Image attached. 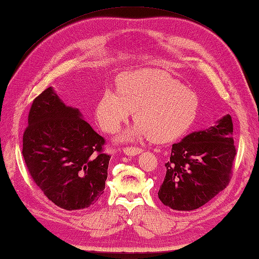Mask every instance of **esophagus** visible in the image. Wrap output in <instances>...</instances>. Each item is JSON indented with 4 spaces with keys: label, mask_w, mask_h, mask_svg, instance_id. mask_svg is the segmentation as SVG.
I'll return each instance as SVG.
<instances>
[{
    "label": "esophagus",
    "mask_w": 259,
    "mask_h": 259,
    "mask_svg": "<svg viewBox=\"0 0 259 259\" xmlns=\"http://www.w3.org/2000/svg\"><path fill=\"white\" fill-rule=\"evenodd\" d=\"M123 152L125 153L126 156H137L139 155V153L142 152V149L141 148H138V147H126L123 149Z\"/></svg>",
    "instance_id": "obj_1"
}]
</instances>
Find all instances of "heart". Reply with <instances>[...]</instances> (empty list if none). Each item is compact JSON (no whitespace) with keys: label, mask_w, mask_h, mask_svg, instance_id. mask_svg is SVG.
Segmentation results:
<instances>
[{"label":"heart","mask_w":259,"mask_h":259,"mask_svg":"<svg viewBox=\"0 0 259 259\" xmlns=\"http://www.w3.org/2000/svg\"><path fill=\"white\" fill-rule=\"evenodd\" d=\"M198 97L179 81L159 70L121 74L118 90L106 89L96 106V120L103 131L114 134L135 110L136 123L121 137L137 140L149 137L164 142L183 135L196 119Z\"/></svg>","instance_id":"b5f03b06"}]
</instances>
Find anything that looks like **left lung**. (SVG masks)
<instances>
[{
  "instance_id": "obj_1",
  "label": "left lung",
  "mask_w": 259,
  "mask_h": 259,
  "mask_svg": "<svg viewBox=\"0 0 259 259\" xmlns=\"http://www.w3.org/2000/svg\"><path fill=\"white\" fill-rule=\"evenodd\" d=\"M235 156L233 121L226 114L209 129L172 145L159 199L174 210L203 206L229 184Z\"/></svg>"
}]
</instances>
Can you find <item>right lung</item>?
Instances as JSON below:
<instances>
[{
  "label": "right lung",
  "mask_w": 259,
  "mask_h": 259,
  "mask_svg": "<svg viewBox=\"0 0 259 259\" xmlns=\"http://www.w3.org/2000/svg\"><path fill=\"white\" fill-rule=\"evenodd\" d=\"M23 134V158L33 181L60 208L92 206L103 194L111 156L103 137L65 106L52 88L32 102Z\"/></svg>",
  "instance_id": "1"
}]
</instances>
